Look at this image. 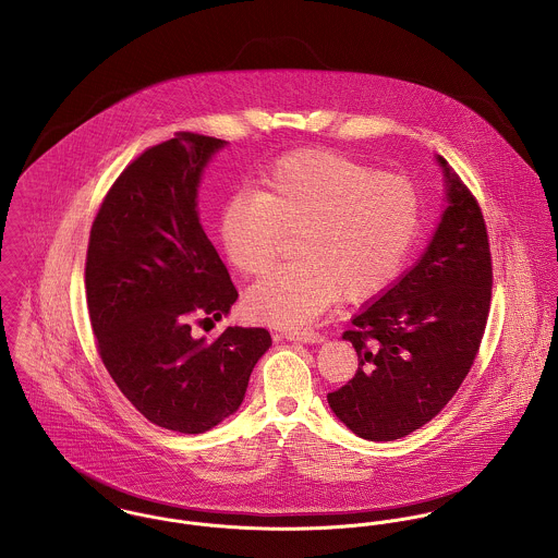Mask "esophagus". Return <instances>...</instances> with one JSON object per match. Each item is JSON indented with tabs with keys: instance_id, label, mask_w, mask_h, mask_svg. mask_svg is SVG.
Masks as SVG:
<instances>
[{
	"instance_id": "obj_1",
	"label": "esophagus",
	"mask_w": 558,
	"mask_h": 558,
	"mask_svg": "<svg viewBox=\"0 0 558 558\" xmlns=\"http://www.w3.org/2000/svg\"><path fill=\"white\" fill-rule=\"evenodd\" d=\"M283 337L290 341H305V343H319L324 341V335L314 328H286Z\"/></svg>"
}]
</instances>
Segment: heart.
I'll use <instances>...</instances> for the list:
<instances>
[{
  "instance_id": "b5f03b06",
  "label": "heart",
  "mask_w": 558,
  "mask_h": 558,
  "mask_svg": "<svg viewBox=\"0 0 558 558\" xmlns=\"http://www.w3.org/2000/svg\"><path fill=\"white\" fill-rule=\"evenodd\" d=\"M421 228L416 186L399 173L335 150H296L275 160L255 191L232 195L219 219L230 264L264 275L288 236L296 259L257 281L244 307L253 318L301 326L339 296L361 303L403 268Z\"/></svg>"
}]
</instances>
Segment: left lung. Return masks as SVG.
Listing matches in <instances>:
<instances>
[{"instance_id":"1","label":"left lung","mask_w":558,"mask_h":558,"mask_svg":"<svg viewBox=\"0 0 558 558\" xmlns=\"http://www.w3.org/2000/svg\"><path fill=\"white\" fill-rule=\"evenodd\" d=\"M449 208L423 257L343 332L359 369L328 393L361 438L398 440L458 393L478 354L492 301V253L475 195L438 157Z\"/></svg>"}]
</instances>
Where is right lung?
Returning a JSON list of instances; mask_svg holds the SVG:
<instances>
[{"instance_id": "add662e5", "label": "right lung", "mask_w": 558, "mask_h": 558, "mask_svg": "<svg viewBox=\"0 0 558 558\" xmlns=\"http://www.w3.org/2000/svg\"><path fill=\"white\" fill-rule=\"evenodd\" d=\"M223 144L180 131L131 160L94 217L85 255L102 365L150 423L180 434L236 412L270 345L266 328L228 326L213 343L191 332L239 299L195 210L202 169Z\"/></svg>"}]
</instances>
